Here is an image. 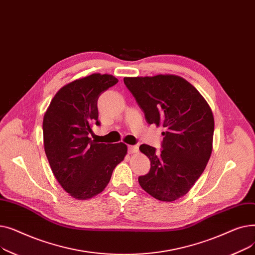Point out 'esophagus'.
<instances>
[{
    "label": "esophagus",
    "instance_id": "34e87169",
    "mask_svg": "<svg viewBox=\"0 0 255 255\" xmlns=\"http://www.w3.org/2000/svg\"><path fill=\"white\" fill-rule=\"evenodd\" d=\"M138 152V146L137 145H128V153L129 154H134Z\"/></svg>",
    "mask_w": 255,
    "mask_h": 255
}]
</instances>
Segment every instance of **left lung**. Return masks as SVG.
I'll return each instance as SVG.
<instances>
[{"label": "left lung", "mask_w": 255, "mask_h": 255, "mask_svg": "<svg viewBox=\"0 0 255 255\" xmlns=\"http://www.w3.org/2000/svg\"><path fill=\"white\" fill-rule=\"evenodd\" d=\"M149 124L163 126L162 150L141 144L151 169L138 178L141 188L161 202L188 192L204 172L213 149L214 117L200 93L181 76L125 77Z\"/></svg>", "instance_id": "obj_1"}]
</instances>
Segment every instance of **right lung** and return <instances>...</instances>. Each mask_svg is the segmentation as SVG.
<instances>
[{
	"mask_svg": "<svg viewBox=\"0 0 255 255\" xmlns=\"http://www.w3.org/2000/svg\"><path fill=\"white\" fill-rule=\"evenodd\" d=\"M119 80L94 73L64 86L43 118L44 150L56 179L73 198L89 199L102 192L115 167L123 161L127 145L98 143L90 138L98 121L101 93Z\"/></svg>",
	"mask_w": 255,
	"mask_h": 255,
	"instance_id": "obj_1",
	"label": "right lung"
}]
</instances>
